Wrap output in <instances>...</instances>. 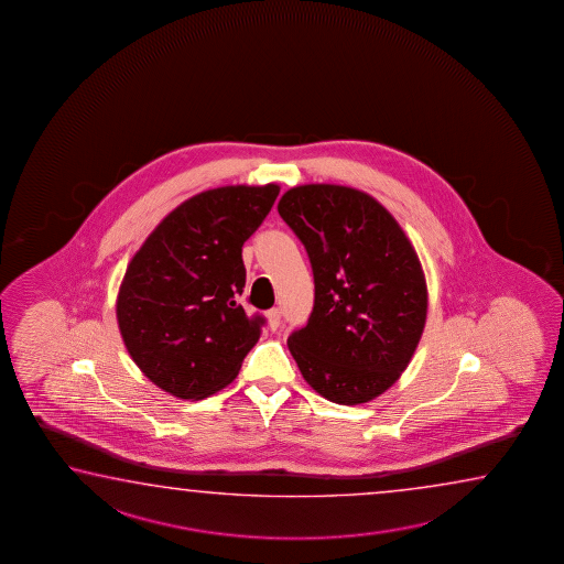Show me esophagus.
I'll use <instances>...</instances> for the list:
<instances>
[{"mask_svg": "<svg viewBox=\"0 0 564 564\" xmlns=\"http://www.w3.org/2000/svg\"><path fill=\"white\" fill-rule=\"evenodd\" d=\"M268 325H270V329H278V325H280V319H282V310L280 307H272L270 312L267 314Z\"/></svg>", "mask_w": 564, "mask_h": 564, "instance_id": "obj_1", "label": "esophagus"}]
</instances>
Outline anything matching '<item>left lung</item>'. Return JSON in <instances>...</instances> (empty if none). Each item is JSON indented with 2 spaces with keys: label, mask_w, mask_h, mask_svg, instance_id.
<instances>
[{
  "label": "left lung",
  "mask_w": 564,
  "mask_h": 564,
  "mask_svg": "<svg viewBox=\"0 0 564 564\" xmlns=\"http://www.w3.org/2000/svg\"><path fill=\"white\" fill-rule=\"evenodd\" d=\"M278 213L306 247L315 284L290 354L327 401H372L399 381L426 324V280L411 240L379 200L344 185L292 187Z\"/></svg>",
  "instance_id": "left-lung-1"
}]
</instances>
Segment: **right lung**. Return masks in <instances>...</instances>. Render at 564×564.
Listing matches in <instances>:
<instances>
[{"mask_svg": "<svg viewBox=\"0 0 564 564\" xmlns=\"http://www.w3.org/2000/svg\"><path fill=\"white\" fill-rule=\"evenodd\" d=\"M280 187L227 185L183 200L126 268L118 327L140 371L177 399L227 387L257 345L262 315L240 306L242 245L267 219Z\"/></svg>", "mask_w": 564, "mask_h": 564, "instance_id": "1", "label": "right lung"}]
</instances>
